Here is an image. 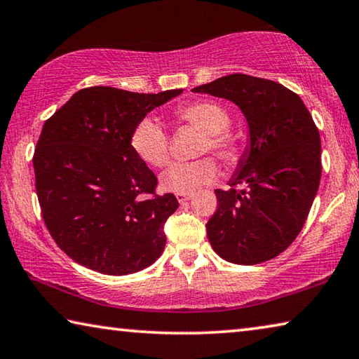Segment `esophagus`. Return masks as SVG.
Instances as JSON below:
<instances>
[{"mask_svg":"<svg viewBox=\"0 0 359 359\" xmlns=\"http://www.w3.org/2000/svg\"><path fill=\"white\" fill-rule=\"evenodd\" d=\"M175 198H177L179 203L189 201L190 198H191V193H180V191H177V193H175Z\"/></svg>","mask_w":359,"mask_h":359,"instance_id":"1","label":"esophagus"}]
</instances>
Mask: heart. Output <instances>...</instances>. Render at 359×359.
Masks as SVG:
<instances>
[{
  "mask_svg": "<svg viewBox=\"0 0 359 359\" xmlns=\"http://www.w3.org/2000/svg\"><path fill=\"white\" fill-rule=\"evenodd\" d=\"M184 121L204 133L200 153L212 151L225 164H235L240 159V140L229 129L230 113L224 105L210 99H200L180 107L175 111ZM130 147L142 161L151 168H164L169 163V137L158 119L147 116L135 124L130 134ZM217 164L212 158H203L191 163H175L163 174V189L190 193L217 177Z\"/></svg>",
  "mask_w": 359,
  "mask_h": 359,
  "instance_id": "b5f03b06",
  "label": "heart"
}]
</instances>
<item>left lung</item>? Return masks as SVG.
Instances as JSON below:
<instances>
[{
    "label": "left lung",
    "instance_id": "1",
    "mask_svg": "<svg viewBox=\"0 0 359 359\" xmlns=\"http://www.w3.org/2000/svg\"><path fill=\"white\" fill-rule=\"evenodd\" d=\"M235 102L249 124L229 190H215L219 206L206 224L222 259L255 265L275 259L302 230L321 179V140L297 94L270 79L243 73L193 89Z\"/></svg>",
    "mask_w": 359,
    "mask_h": 359
}]
</instances>
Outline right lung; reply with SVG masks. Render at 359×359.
I'll list each match as a JSON object with an SVG mask.
<instances>
[{
    "label": "right lung",
    "instance_id": "add662e5",
    "mask_svg": "<svg viewBox=\"0 0 359 359\" xmlns=\"http://www.w3.org/2000/svg\"><path fill=\"white\" fill-rule=\"evenodd\" d=\"M179 94L86 88L46 119L33 155L36 195L50 236L76 264L129 275L161 255L164 224L179 201L158 195L156 175L135 155L130 134Z\"/></svg>",
    "mask_w": 359,
    "mask_h": 359
}]
</instances>
